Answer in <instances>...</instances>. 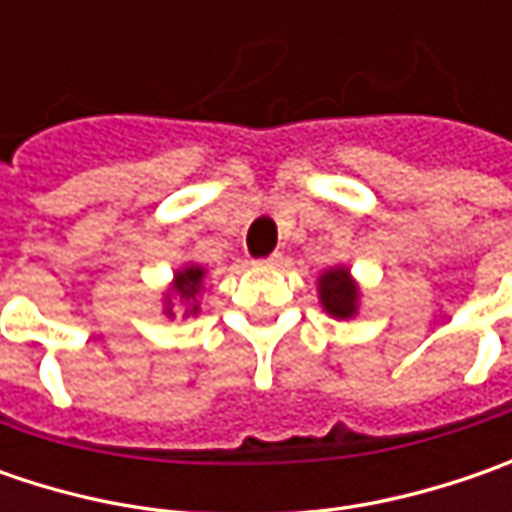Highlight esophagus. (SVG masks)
<instances>
[{
    "label": "esophagus",
    "mask_w": 512,
    "mask_h": 512,
    "mask_svg": "<svg viewBox=\"0 0 512 512\" xmlns=\"http://www.w3.org/2000/svg\"><path fill=\"white\" fill-rule=\"evenodd\" d=\"M282 262H285V256H282V253H270L267 259H262V265L265 267H279Z\"/></svg>",
    "instance_id": "1"
}]
</instances>
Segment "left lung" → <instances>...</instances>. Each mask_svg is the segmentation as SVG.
Returning <instances> with one entry per match:
<instances>
[{"instance_id":"1","label":"left lung","mask_w":512,"mask_h":512,"mask_svg":"<svg viewBox=\"0 0 512 512\" xmlns=\"http://www.w3.org/2000/svg\"><path fill=\"white\" fill-rule=\"evenodd\" d=\"M316 296L327 316L333 319H353L362 310V285L353 279L350 267L333 265L316 279Z\"/></svg>"}]
</instances>
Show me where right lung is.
Masks as SVG:
<instances>
[{
    "label": "right lung",
    "mask_w": 512,
    "mask_h": 512,
    "mask_svg": "<svg viewBox=\"0 0 512 512\" xmlns=\"http://www.w3.org/2000/svg\"><path fill=\"white\" fill-rule=\"evenodd\" d=\"M205 276L207 270L202 265L187 262V265L179 267L173 273V279H170L165 296H162V313L168 319H176L179 310H182V319L199 316V310H202V293H205L207 287Z\"/></svg>",
    "instance_id": "right-lung-1"
}]
</instances>
